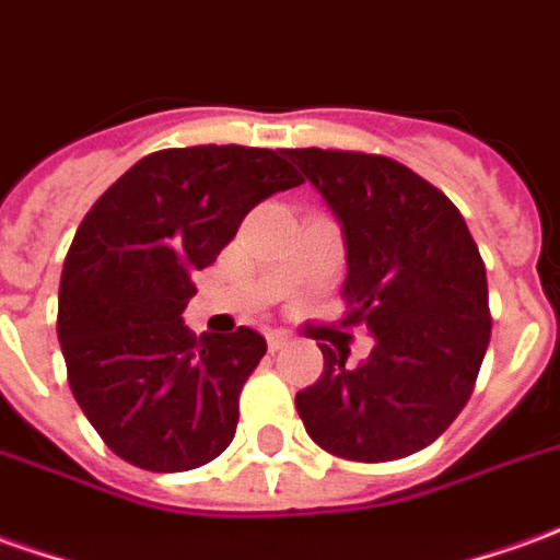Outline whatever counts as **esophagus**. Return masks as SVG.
Instances as JSON below:
<instances>
[{
	"label": "esophagus",
	"instance_id": "34e87169",
	"mask_svg": "<svg viewBox=\"0 0 560 560\" xmlns=\"http://www.w3.org/2000/svg\"><path fill=\"white\" fill-rule=\"evenodd\" d=\"M267 346L269 351H281V348H288L291 346V334H288V330H269Z\"/></svg>",
	"mask_w": 560,
	"mask_h": 560
}]
</instances>
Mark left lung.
<instances>
[{"label":"left lung","mask_w":560,"mask_h":560,"mask_svg":"<svg viewBox=\"0 0 560 560\" xmlns=\"http://www.w3.org/2000/svg\"><path fill=\"white\" fill-rule=\"evenodd\" d=\"M342 224L346 327L366 324L370 358L318 342L324 373L296 394L315 443L378 464L416 455L467 406L491 308L482 254L457 206L397 160L336 148H284Z\"/></svg>","instance_id":"obj_1"}]
</instances>
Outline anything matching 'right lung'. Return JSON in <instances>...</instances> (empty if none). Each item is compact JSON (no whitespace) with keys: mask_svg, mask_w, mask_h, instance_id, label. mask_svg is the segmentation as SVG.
<instances>
[{"mask_svg":"<svg viewBox=\"0 0 560 560\" xmlns=\"http://www.w3.org/2000/svg\"><path fill=\"white\" fill-rule=\"evenodd\" d=\"M296 185L281 151L166 148L84 214L62 264L57 336L81 412L132 467L185 472L233 443L267 339L252 327L190 334V276L212 267L257 202Z\"/></svg>","mask_w":560,"mask_h":560,"instance_id":"add662e5","label":"right lung"}]
</instances>
